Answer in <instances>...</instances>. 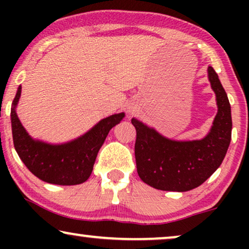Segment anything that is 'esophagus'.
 Wrapping results in <instances>:
<instances>
[{"label":"esophagus","instance_id":"1","mask_svg":"<svg viewBox=\"0 0 249 249\" xmlns=\"http://www.w3.org/2000/svg\"><path fill=\"white\" fill-rule=\"evenodd\" d=\"M129 112H130V113H135L136 108H130V110H129Z\"/></svg>","mask_w":249,"mask_h":249}]
</instances>
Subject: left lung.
<instances>
[{
  "instance_id": "8db88e82",
  "label": "left lung",
  "mask_w": 249,
  "mask_h": 249,
  "mask_svg": "<svg viewBox=\"0 0 249 249\" xmlns=\"http://www.w3.org/2000/svg\"><path fill=\"white\" fill-rule=\"evenodd\" d=\"M216 96L217 113L209 134L199 141H172L132 118L137 137L135 158L139 178L153 188L188 192L206 181L222 163L231 141V107L212 67L207 68Z\"/></svg>"
}]
</instances>
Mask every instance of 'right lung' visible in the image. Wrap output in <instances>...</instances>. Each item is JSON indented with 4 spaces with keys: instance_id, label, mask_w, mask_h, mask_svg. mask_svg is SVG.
<instances>
[{
    "instance_id": "obj_1",
    "label": "right lung",
    "mask_w": 249,
    "mask_h": 249,
    "mask_svg": "<svg viewBox=\"0 0 249 249\" xmlns=\"http://www.w3.org/2000/svg\"><path fill=\"white\" fill-rule=\"evenodd\" d=\"M20 95L21 86L18 87L12 102V137L16 151L29 171L43 181L54 185L72 186L86 181L108 131L124 119V112L103 119L72 142L53 145L32 138L23 128L16 112Z\"/></svg>"
}]
</instances>
